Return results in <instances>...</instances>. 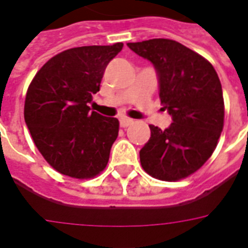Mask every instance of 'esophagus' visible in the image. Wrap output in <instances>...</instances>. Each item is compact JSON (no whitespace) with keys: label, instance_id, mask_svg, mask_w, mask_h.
Masks as SVG:
<instances>
[{"label":"esophagus","instance_id":"1","mask_svg":"<svg viewBox=\"0 0 248 248\" xmlns=\"http://www.w3.org/2000/svg\"><path fill=\"white\" fill-rule=\"evenodd\" d=\"M133 124V119L130 118H121L119 119V124H121V127H127V126H130V124Z\"/></svg>","mask_w":248,"mask_h":248}]
</instances>
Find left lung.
Instances as JSON below:
<instances>
[{
	"label": "left lung",
	"instance_id": "1",
	"mask_svg": "<svg viewBox=\"0 0 248 248\" xmlns=\"http://www.w3.org/2000/svg\"><path fill=\"white\" fill-rule=\"evenodd\" d=\"M127 46L154 64L161 105L173 121L166 130L150 124L151 138L139 152L140 164L159 180L185 179L212 156L223 129L225 104L217 72L206 59L176 40Z\"/></svg>",
	"mask_w": 248,
	"mask_h": 248
}]
</instances>
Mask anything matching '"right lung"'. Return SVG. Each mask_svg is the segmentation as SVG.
<instances>
[{"instance_id":"right-lung-1","label":"right lung","mask_w":248,"mask_h":248,"mask_svg":"<svg viewBox=\"0 0 248 248\" xmlns=\"http://www.w3.org/2000/svg\"><path fill=\"white\" fill-rule=\"evenodd\" d=\"M124 43L84 46L55 55L29 85L25 122L42 156L62 175L92 179L105 170L119 122L91 111L106 65Z\"/></svg>"}]
</instances>
